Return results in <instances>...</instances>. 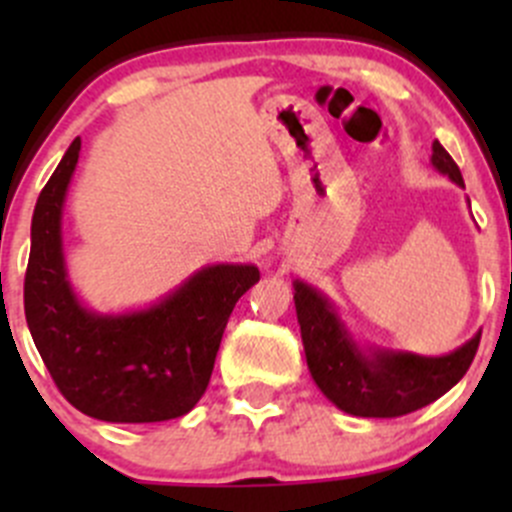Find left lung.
Wrapping results in <instances>:
<instances>
[{"label": "left lung", "mask_w": 512, "mask_h": 512, "mask_svg": "<svg viewBox=\"0 0 512 512\" xmlns=\"http://www.w3.org/2000/svg\"><path fill=\"white\" fill-rule=\"evenodd\" d=\"M433 168L463 185L446 148L433 141ZM294 307L314 384L337 409L364 418H396L441 399L463 379L478 352L480 334L446 356L361 349L324 294L294 282Z\"/></svg>", "instance_id": "left-lung-1"}]
</instances>
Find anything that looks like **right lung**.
I'll list each match as a JSON object with an SVG mask.
<instances>
[{
	"mask_svg": "<svg viewBox=\"0 0 512 512\" xmlns=\"http://www.w3.org/2000/svg\"><path fill=\"white\" fill-rule=\"evenodd\" d=\"M79 151L76 138L36 200L24 277L29 332L54 384L81 414L111 423L185 416L208 389L227 319L260 270L203 267L141 312H89L66 280L61 245V213Z\"/></svg>",
	"mask_w": 512,
	"mask_h": 512,
	"instance_id": "add662e5",
	"label": "right lung"
}]
</instances>
